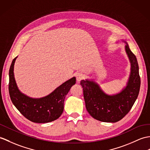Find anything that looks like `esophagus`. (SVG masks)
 <instances>
[{
  "instance_id": "esophagus-1",
  "label": "esophagus",
  "mask_w": 150,
  "mask_h": 150,
  "mask_svg": "<svg viewBox=\"0 0 150 150\" xmlns=\"http://www.w3.org/2000/svg\"><path fill=\"white\" fill-rule=\"evenodd\" d=\"M84 77V75H83V74L82 73H77V74H76V81L77 82H80L82 80Z\"/></svg>"
}]
</instances>
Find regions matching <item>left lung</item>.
<instances>
[{
  "label": "left lung",
  "instance_id": "obj_1",
  "mask_svg": "<svg viewBox=\"0 0 150 150\" xmlns=\"http://www.w3.org/2000/svg\"><path fill=\"white\" fill-rule=\"evenodd\" d=\"M125 50L130 61L131 73L127 87L120 93L109 96L104 93L95 82L88 80L81 82L86 109L93 118L98 121L115 123L123 119L138 96L141 78L137 58L127 44Z\"/></svg>",
  "mask_w": 150,
  "mask_h": 150
}]
</instances>
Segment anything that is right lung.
Here are the masks:
<instances>
[{"label":"right lung","mask_w":150,"mask_h":150,"mask_svg":"<svg viewBox=\"0 0 150 150\" xmlns=\"http://www.w3.org/2000/svg\"><path fill=\"white\" fill-rule=\"evenodd\" d=\"M16 57L13 60L9 71V93L13 105L24 117L34 123H48L58 119L63 112L65 97L76 82L75 77L66 81L43 98H29L17 88L13 73Z\"/></svg>","instance_id":"right-lung-1"}]
</instances>
